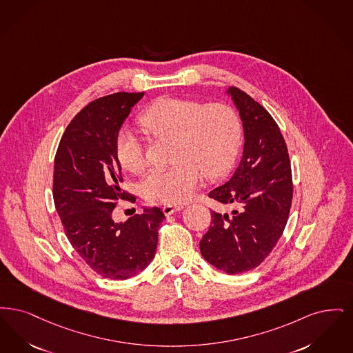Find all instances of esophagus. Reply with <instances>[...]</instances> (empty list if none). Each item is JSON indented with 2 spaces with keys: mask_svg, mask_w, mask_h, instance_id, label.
Segmentation results:
<instances>
[{
  "mask_svg": "<svg viewBox=\"0 0 353 353\" xmlns=\"http://www.w3.org/2000/svg\"><path fill=\"white\" fill-rule=\"evenodd\" d=\"M182 210H183L182 205H165V207H163V212H165V215L166 216L172 215V214H175V212L182 211Z\"/></svg>",
  "mask_w": 353,
  "mask_h": 353,
  "instance_id": "obj_1",
  "label": "esophagus"
}]
</instances>
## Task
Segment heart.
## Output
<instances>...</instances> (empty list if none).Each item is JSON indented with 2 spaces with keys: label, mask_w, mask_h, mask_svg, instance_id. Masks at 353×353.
I'll return each mask as SVG.
<instances>
[{
  "label": "heart",
  "mask_w": 353,
  "mask_h": 353,
  "mask_svg": "<svg viewBox=\"0 0 353 353\" xmlns=\"http://www.w3.org/2000/svg\"><path fill=\"white\" fill-rule=\"evenodd\" d=\"M154 136L174 139L166 169H154L141 182V194L153 204H181L192 198L203 174L217 178L233 165L241 145L243 126L233 108L187 99H161L139 117ZM116 157L123 169L145 168L143 145L137 134L121 128L116 138Z\"/></svg>",
  "instance_id": "heart-1"
}]
</instances>
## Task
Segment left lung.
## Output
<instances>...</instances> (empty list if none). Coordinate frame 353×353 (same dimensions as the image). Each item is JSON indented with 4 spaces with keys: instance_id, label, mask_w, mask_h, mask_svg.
<instances>
[{
    "instance_id": "obj_1",
    "label": "left lung",
    "mask_w": 353,
    "mask_h": 353,
    "mask_svg": "<svg viewBox=\"0 0 353 353\" xmlns=\"http://www.w3.org/2000/svg\"><path fill=\"white\" fill-rule=\"evenodd\" d=\"M225 93L239 110L244 149L230 181L208 194L232 211H211V227L199 245L203 259L216 269L241 274L259 266L282 236L292 207V168L269 112L236 87Z\"/></svg>"
}]
</instances>
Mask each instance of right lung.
Here are the masks:
<instances>
[{"mask_svg": "<svg viewBox=\"0 0 353 353\" xmlns=\"http://www.w3.org/2000/svg\"><path fill=\"white\" fill-rule=\"evenodd\" d=\"M142 96L117 92L90 103L67 126L54 162V203L68 241L93 272L117 281L152 262L165 219L157 207H142L123 223L112 217L116 201L128 196L116 138Z\"/></svg>", "mask_w": 353, "mask_h": 353, "instance_id": "right-lung-1", "label": "right lung"}]
</instances>
